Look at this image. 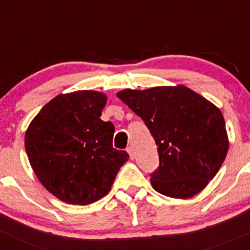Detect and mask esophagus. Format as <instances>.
I'll use <instances>...</instances> for the list:
<instances>
[{
  "instance_id": "obj_1",
  "label": "esophagus",
  "mask_w": 250,
  "mask_h": 250,
  "mask_svg": "<svg viewBox=\"0 0 250 250\" xmlns=\"http://www.w3.org/2000/svg\"><path fill=\"white\" fill-rule=\"evenodd\" d=\"M127 152H128V154H129V158L134 159V148H133V147H130V146L128 147Z\"/></svg>"
}]
</instances>
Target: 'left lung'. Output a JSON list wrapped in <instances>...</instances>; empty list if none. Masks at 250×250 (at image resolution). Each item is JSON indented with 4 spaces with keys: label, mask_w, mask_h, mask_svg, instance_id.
<instances>
[{
    "label": "left lung",
    "mask_w": 250,
    "mask_h": 250,
    "mask_svg": "<svg viewBox=\"0 0 250 250\" xmlns=\"http://www.w3.org/2000/svg\"><path fill=\"white\" fill-rule=\"evenodd\" d=\"M117 97L141 117L158 147L159 167L151 173L154 190L175 199L200 193L229 149L222 111L183 85L125 88Z\"/></svg>",
    "instance_id": "left-lung-1"
}]
</instances>
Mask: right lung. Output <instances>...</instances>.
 <instances>
[{"label":"right lung","instance_id":"1","mask_svg":"<svg viewBox=\"0 0 250 250\" xmlns=\"http://www.w3.org/2000/svg\"><path fill=\"white\" fill-rule=\"evenodd\" d=\"M106 99L90 90L59 94L26 130L33 171L46 190L67 204L83 206L106 195L129 158L112 147L114 125L101 120Z\"/></svg>","mask_w":250,"mask_h":250}]
</instances>
